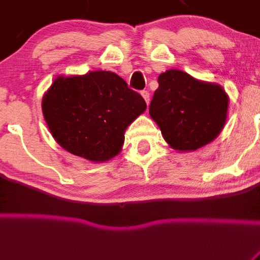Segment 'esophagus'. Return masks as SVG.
<instances>
[{
    "mask_svg": "<svg viewBox=\"0 0 260 260\" xmlns=\"http://www.w3.org/2000/svg\"><path fill=\"white\" fill-rule=\"evenodd\" d=\"M141 95L145 99V102H146V104L149 105V103H150V93H149V91H147V90H142L141 91Z\"/></svg>",
    "mask_w": 260,
    "mask_h": 260,
    "instance_id": "34e87169",
    "label": "esophagus"
}]
</instances>
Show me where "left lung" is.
<instances>
[{"instance_id":"8db88e82","label":"left lung","mask_w":260,"mask_h":260,"mask_svg":"<svg viewBox=\"0 0 260 260\" xmlns=\"http://www.w3.org/2000/svg\"><path fill=\"white\" fill-rule=\"evenodd\" d=\"M157 82L149 114L170 147L178 152L196 151L219 135L230 104L222 86L178 69L161 73Z\"/></svg>"}]
</instances>
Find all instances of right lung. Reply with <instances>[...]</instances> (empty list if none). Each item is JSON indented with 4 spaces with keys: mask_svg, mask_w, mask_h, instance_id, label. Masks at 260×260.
<instances>
[{
    "mask_svg": "<svg viewBox=\"0 0 260 260\" xmlns=\"http://www.w3.org/2000/svg\"><path fill=\"white\" fill-rule=\"evenodd\" d=\"M145 110L140 94L107 71L58 75L42 99L54 140L66 151L96 164L119 155L125 130Z\"/></svg>",
    "mask_w": 260,
    "mask_h": 260,
    "instance_id": "obj_1",
    "label": "right lung"
}]
</instances>
